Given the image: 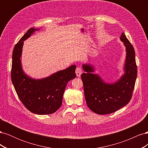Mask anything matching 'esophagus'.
I'll use <instances>...</instances> for the list:
<instances>
[{"mask_svg":"<svg viewBox=\"0 0 148 148\" xmlns=\"http://www.w3.org/2000/svg\"><path fill=\"white\" fill-rule=\"evenodd\" d=\"M75 73H76V75H77V77H79L80 76H81L82 73V69L80 68V67H77V69H76Z\"/></svg>","mask_w":148,"mask_h":148,"instance_id":"obj_1","label":"esophagus"}]
</instances>
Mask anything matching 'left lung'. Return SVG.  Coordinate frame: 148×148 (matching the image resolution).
I'll return each mask as SVG.
<instances>
[{"label": "left lung", "mask_w": 148, "mask_h": 148, "mask_svg": "<svg viewBox=\"0 0 148 148\" xmlns=\"http://www.w3.org/2000/svg\"><path fill=\"white\" fill-rule=\"evenodd\" d=\"M120 39L126 47L127 56L125 73L119 81L113 84L106 83L99 75L92 73V65H83L86 73H82L81 77L87 106L99 115L113 113L126 106L132 99L135 88L137 77L135 50L123 33Z\"/></svg>", "instance_id": "8db88e82"}]
</instances>
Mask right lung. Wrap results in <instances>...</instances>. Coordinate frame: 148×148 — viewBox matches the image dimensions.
I'll return each instance as SVG.
<instances>
[{
	"mask_svg": "<svg viewBox=\"0 0 148 148\" xmlns=\"http://www.w3.org/2000/svg\"><path fill=\"white\" fill-rule=\"evenodd\" d=\"M31 28L17 42L12 53V82L21 102L28 110L38 115L54 113L62 104L66 85L76 77L75 65L41 79H33L24 73L20 57L23 41L34 31Z\"/></svg>",
	"mask_w": 148,
	"mask_h": 148,
	"instance_id": "right-lung-1",
	"label": "right lung"
}]
</instances>
